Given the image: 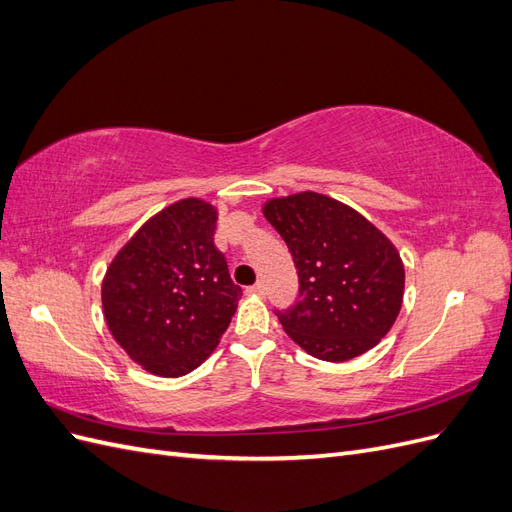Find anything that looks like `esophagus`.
<instances>
[{"mask_svg": "<svg viewBox=\"0 0 512 512\" xmlns=\"http://www.w3.org/2000/svg\"><path fill=\"white\" fill-rule=\"evenodd\" d=\"M247 294H258V297H262V294H265V284L258 282V284L250 286V288H247Z\"/></svg>", "mask_w": 512, "mask_h": 512, "instance_id": "esophagus-1", "label": "esophagus"}]
</instances>
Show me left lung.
<instances>
[{
    "label": "left lung",
    "mask_w": 512,
    "mask_h": 512,
    "mask_svg": "<svg viewBox=\"0 0 512 512\" xmlns=\"http://www.w3.org/2000/svg\"><path fill=\"white\" fill-rule=\"evenodd\" d=\"M299 271V301L277 312L294 344L344 363L391 331L404 303L406 271L391 239L356 209L318 192L262 205Z\"/></svg>",
    "instance_id": "obj_1"
}]
</instances>
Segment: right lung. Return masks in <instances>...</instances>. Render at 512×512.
<instances>
[{
    "label": "right lung",
    "instance_id": "obj_1",
    "mask_svg": "<svg viewBox=\"0 0 512 512\" xmlns=\"http://www.w3.org/2000/svg\"><path fill=\"white\" fill-rule=\"evenodd\" d=\"M218 209L183 198L138 228L102 280L115 342L153 376L190 374L220 344L241 299L213 245Z\"/></svg>",
    "mask_w": 512,
    "mask_h": 512
}]
</instances>
